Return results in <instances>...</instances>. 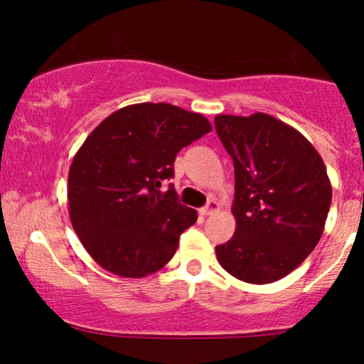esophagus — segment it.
I'll use <instances>...</instances> for the list:
<instances>
[{"label": "esophagus", "mask_w": 364, "mask_h": 364, "mask_svg": "<svg viewBox=\"0 0 364 364\" xmlns=\"http://www.w3.org/2000/svg\"><path fill=\"white\" fill-rule=\"evenodd\" d=\"M217 210H219V203H217L215 200H210V202H208L205 207L200 208V214H202V215H212V214H215Z\"/></svg>", "instance_id": "34e87169"}]
</instances>
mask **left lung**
I'll use <instances>...</instances> for the list:
<instances>
[{
  "mask_svg": "<svg viewBox=\"0 0 364 364\" xmlns=\"http://www.w3.org/2000/svg\"><path fill=\"white\" fill-rule=\"evenodd\" d=\"M215 129L235 162L236 232L215 246L220 267L240 281L286 277L315 250L332 202L316 149L284 121L217 114Z\"/></svg>",
  "mask_w": 364,
  "mask_h": 364,
  "instance_id": "obj_1",
  "label": "left lung"
}]
</instances>
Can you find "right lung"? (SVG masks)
Listing matches in <instances>:
<instances>
[{
	"label": "right lung",
	"mask_w": 364,
	"mask_h": 364,
	"mask_svg": "<svg viewBox=\"0 0 364 364\" xmlns=\"http://www.w3.org/2000/svg\"><path fill=\"white\" fill-rule=\"evenodd\" d=\"M212 129L210 121L168 102L121 107L92 129L68 173L70 220L83 248L107 272L140 279L176 253L196 223L173 186L176 154Z\"/></svg>",
	"instance_id": "1"
}]
</instances>
